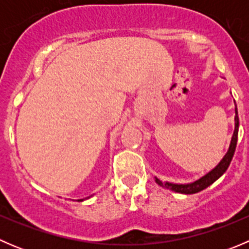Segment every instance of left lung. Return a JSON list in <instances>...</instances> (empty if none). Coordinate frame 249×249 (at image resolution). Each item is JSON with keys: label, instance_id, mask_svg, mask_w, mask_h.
<instances>
[{"label": "left lung", "instance_id": "8db88e82", "mask_svg": "<svg viewBox=\"0 0 249 249\" xmlns=\"http://www.w3.org/2000/svg\"><path fill=\"white\" fill-rule=\"evenodd\" d=\"M237 136H238V114H237V107H236L235 105V130H233L229 149H228L227 154L224 155V158L220 160L219 164H218L212 171L208 172L207 175H205L203 177L200 178V179L195 180V182L193 183H188V184H176V183H169V182L162 183L161 180L158 179L157 177H155V182H157L159 185H161V187L167 188V189L172 190V192L180 193V194H195V193H199L201 192V190L206 189V188L210 187L212 183H214L215 180L223 175V173L227 171L228 167H229L230 162H231L232 160L233 153H235L236 144H237Z\"/></svg>", "mask_w": 249, "mask_h": 249}]
</instances>
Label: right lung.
Listing matches in <instances>:
<instances>
[{
	"mask_svg": "<svg viewBox=\"0 0 249 249\" xmlns=\"http://www.w3.org/2000/svg\"><path fill=\"white\" fill-rule=\"evenodd\" d=\"M88 199H89V197H88ZM83 200H84V199H80V200H78V201H83Z\"/></svg>",
	"mask_w": 249,
	"mask_h": 249,
	"instance_id": "1",
	"label": "right lung"
}]
</instances>
